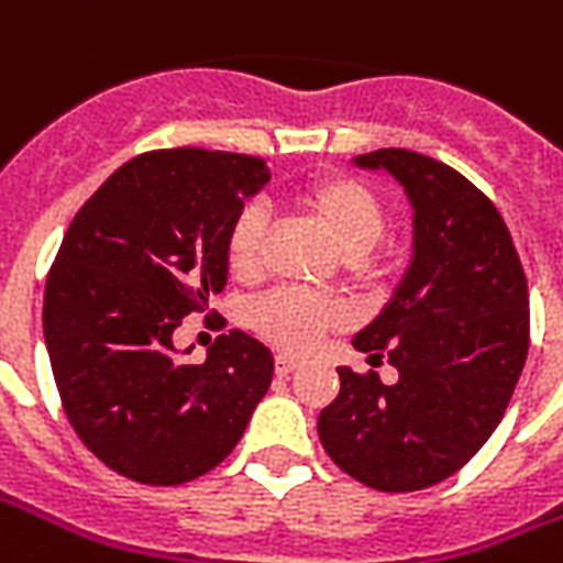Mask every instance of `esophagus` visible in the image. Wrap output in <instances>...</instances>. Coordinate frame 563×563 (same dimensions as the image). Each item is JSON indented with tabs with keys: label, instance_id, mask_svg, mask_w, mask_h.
Segmentation results:
<instances>
[{
	"label": "esophagus",
	"instance_id": "esophagus-1",
	"mask_svg": "<svg viewBox=\"0 0 563 563\" xmlns=\"http://www.w3.org/2000/svg\"><path fill=\"white\" fill-rule=\"evenodd\" d=\"M301 367V358H295V355H286L280 353L277 358H274V371L280 374V377H289L292 371H298Z\"/></svg>",
	"mask_w": 563,
	"mask_h": 563
}]
</instances>
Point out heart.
Listing matches in <instances>:
<instances>
[{
  "mask_svg": "<svg viewBox=\"0 0 563 563\" xmlns=\"http://www.w3.org/2000/svg\"><path fill=\"white\" fill-rule=\"evenodd\" d=\"M295 210L317 222L329 241L350 256V265L367 271L374 265V246L386 234L389 210L383 198L358 177L319 174L292 189ZM268 220L256 205H246L225 232V265L238 283H253L265 271ZM250 329L283 353H310L325 334L350 322V310L334 298L305 292H274L250 307Z\"/></svg>",
  "mask_w": 563,
  "mask_h": 563,
  "instance_id": "b5f03b06",
  "label": "heart"
}]
</instances>
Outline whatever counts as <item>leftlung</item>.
<instances>
[{
  "label": "left lung",
  "mask_w": 563,
  "mask_h": 563,
  "mask_svg": "<svg viewBox=\"0 0 563 563\" xmlns=\"http://www.w3.org/2000/svg\"><path fill=\"white\" fill-rule=\"evenodd\" d=\"M355 165L395 174L416 210L407 277L353 341L398 379L338 367L341 391L317 431L362 485L419 492L459 473L507 413L531 338L528 280L507 222L464 174L401 147Z\"/></svg>",
  "instance_id": "1"
}]
</instances>
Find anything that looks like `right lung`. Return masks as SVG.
<instances>
[{
	"label": "right lung",
	"instance_id": "obj_1",
	"mask_svg": "<svg viewBox=\"0 0 563 563\" xmlns=\"http://www.w3.org/2000/svg\"><path fill=\"white\" fill-rule=\"evenodd\" d=\"M265 159L150 150L75 213L44 286V343L80 443L120 476L180 485L244 434L274 355L244 331L184 365L172 334L225 286V232L268 184ZM189 353V350H186Z\"/></svg>",
	"mask_w": 563,
	"mask_h": 563
}]
</instances>
